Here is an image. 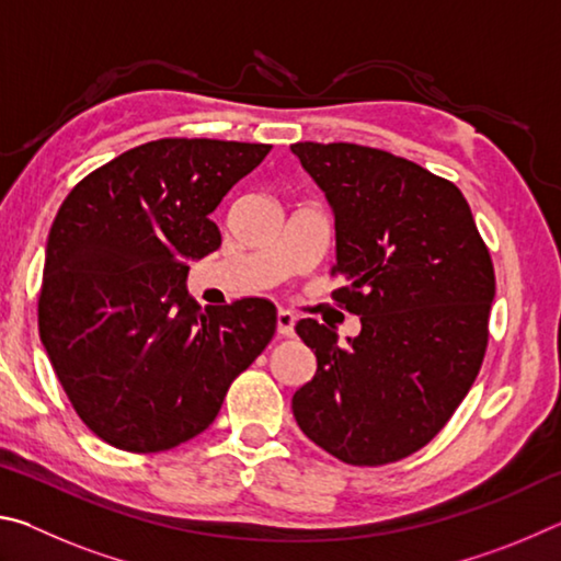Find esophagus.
Masks as SVG:
<instances>
[{"label": "esophagus", "instance_id": "1", "mask_svg": "<svg viewBox=\"0 0 561 561\" xmlns=\"http://www.w3.org/2000/svg\"><path fill=\"white\" fill-rule=\"evenodd\" d=\"M294 324H297V317H294L289 309H279L277 311V334L279 336H291L294 334Z\"/></svg>", "mask_w": 561, "mask_h": 561}]
</instances>
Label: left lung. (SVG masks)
<instances>
[{
    "label": "left lung",
    "instance_id": "1",
    "mask_svg": "<svg viewBox=\"0 0 561 561\" xmlns=\"http://www.w3.org/2000/svg\"><path fill=\"white\" fill-rule=\"evenodd\" d=\"M336 225L331 297L360 334L301 319L317 374L291 398L299 428L348 465H388L428 445L468 396L488 348L495 270L450 180L386 150L294 144Z\"/></svg>",
    "mask_w": 561,
    "mask_h": 561
}]
</instances>
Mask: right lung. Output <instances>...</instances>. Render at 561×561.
Returning <instances> with one entry per match:
<instances>
[{"label":"right lung","mask_w":561,"mask_h":561,"mask_svg":"<svg viewBox=\"0 0 561 561\" xmlns=\"http://www.w3.org/2000/svg\"><path fill=\"white\" fill-rule=\"evenodd\" d=\"M267 144L160 138L76 185L46 242L39 336L73 411L113 448L160 453L195 438L270 344L260 297L201 311L187 262L222 237L210 213Z\"/></svg>","instance_id":"1"}]
</instances>
